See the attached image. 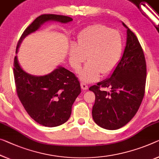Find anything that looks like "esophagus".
Listing matches in <instances>:
<instances>
[{"label":"esophagus","mask_w":159,"mask_h":159,"mask_svg":"<svg viewBox=\"0 0 159 159\" xmlns=\"http://www.w3.org/2000/svg\"><path fill=\"white\" fill-rule=\"evenodd\" d=\"M80 85H81V88L82 89H83V90H87V89H88V86L86 84H84V83H81V84H80Z\"/></svg>","instance_id":"esophagus-1"}]
</instances>
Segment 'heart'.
Listing matches in <instances>:
<instances>
[{"instance_id": "1", "label": "heart", "mask_w": 159, "mask_h": 159, "mask_svg": "<svg viewBox=\"0 0 159 159\" xmlns=\"http://www.w3.org/2000/svg\"><path fill=\"white\" fill-rule=\"evenodd\" d=\"M77 40V45L70 47L69 60L75 71L78 72L87 57L89 62L79 74L82 82H96L101 73L108 75L114 71L123 51V40L118 31L103 25H94L80 32Z\"/></svg>"}]
</instances>
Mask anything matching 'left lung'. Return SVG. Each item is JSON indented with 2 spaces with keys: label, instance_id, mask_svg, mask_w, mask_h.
Segmentation results:
<instances>
[{
  "label": "left lung",
  "instance_id": "1",
  "mask_svg": "<svg viewBox=\"0 0 159 159\" xmlns=\"http://www.w3.org/2000/svg\"><path fill=\"white\" fill-rule=\"evenodd\" d=\"M122 25L127 29L126 42L118 65L109 78L89 89L95 94L92 107L94 121L100 127L108 130L121 128L133 118L145 92L144 54L136 36L124 23Z\"/></svg>",
  "mask_w": 159,
  "mask_h": 159
}]
</instances>
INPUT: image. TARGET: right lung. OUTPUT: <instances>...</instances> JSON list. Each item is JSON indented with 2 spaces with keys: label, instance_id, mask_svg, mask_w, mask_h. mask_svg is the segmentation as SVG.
<instances>
[{
  "label": "right lung",
  "instance_id": "obj_1",
  "mask_svg": "<svg viewBox=\"0 0 159 159\" xmlns=\"http://www.w3.org/2000/svg\"><path fill=\"white\" fill-rule=\"evenodd\" d=\"M50 21L67 23L72 21V18L53 14L38 17L22 34L17 45L16 54L24 38ZM13 66L17 94L31 118L48 127L65 123L71 115L73 103L81 92L75 75L62 66H57L52 72L43 76L30 75L20 67L17 55Z\"/></svg>",
  "mask_w": 159,
  "mask_h": 159
}]
</instances>
